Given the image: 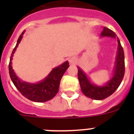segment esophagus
Returning <instances> with one entry per match:
<instances>
[{"label":"esophagus","mask_w":134,"mask_h":134,"mask_svg":"<svg viewBox=\"0 0 134 134\" xmlns=\"http://www.w3.org/2000/svg\"><path fill=\"white\" fill-rule=\"evenodd\" d=\"M69 62L70 64H74L76 62V60L74 58H71L69 59Z\"/></svg>","instance_id":"1"}]
</instances>
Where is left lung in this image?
I'll return each instance as SVG.
<instances>
[{
	"mask_svg": "<svg viewBox=\"0 0 134 134\" xmlns=\"http://www.w3.org/2000/svg\"><path fill=\"white\" fill-rule=\"evenodd\" d=\"M104 37L117 39L118 43L115 64L111 79L103 86H98L92 83L82 70L78 67V77L82 92L87 97L94 100H103L113 94L122 82L125 73L124 52L119 38L113 31L105 27H103V30L100 34V37Z\"/></svg>",
	"mask_w": 134,
	"mask_h": 134,
	"instance_id": "left-lung-1",
	"label": "left lung"
}]
</instances>
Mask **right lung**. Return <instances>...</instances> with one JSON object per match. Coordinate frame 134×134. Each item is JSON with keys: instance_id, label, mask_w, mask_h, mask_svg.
Segmentation results:
<instances>
[{"instance_id": "add662e5", "label": "right lung", "mask_w": 134, "mask_h": 134, "mask_svg": "<svg viewBox=\"0 0 134 134\" xmlns=\"http://www.w3.org/2000/svg\"><path fill=\"white\" fill-rule=\"evenodd\" d=\"M25 31L19 37L16 46L13 49L10 58L9 70V74L11 80L13 81L16 88L25 97L34 102L43 103L51 100L58 93L60 86V80L66 70L69 67V63L66 61L60 66L53 68L49 74L44 79L37 83H30L23 81L16 75L12 67V60L13 54H15L16 48L23 38Z\"/></svg>"}]
</instances>
